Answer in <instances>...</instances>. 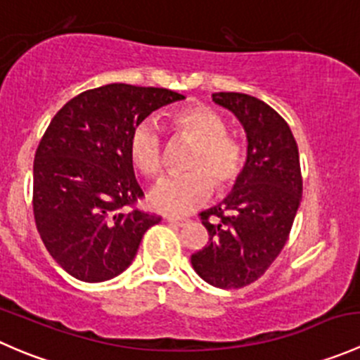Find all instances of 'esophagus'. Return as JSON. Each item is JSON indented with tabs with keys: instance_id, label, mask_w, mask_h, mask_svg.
Instances as JSON below:
<instances>
[{
	"instance_id": "34e87169",
	"label": "esophagus",
	"mask_w": 360,
	"mask_h": 360,
	"mask_svg": "<svg viewBox=\"0 0 360 360\" xmlns=\"http://www.w3.org/2000/svg\"><path fill=\"white\" fill-rule=\"evenodd\" d=\"M165 219L169 221V223H174L177 224V226H184V224L188 223L186 217H177V216H165Z\"/></svg>"
}]
</instances>
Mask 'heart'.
<instances>
[{
	"instance_id": "heart-1",
	"label": "heart",
	"mask_w": 360,
	"mask_h": 360,
	"mask_svg": "<svg viewBox=\"0 0 360 360\" xmlns=\"http://www.w3.org/2000/svg\"><path fill=\"white\" fill-rule=\"evenodd\" d=\"M174 132L195 143L186 162L188 172L163 177L150 191V203L167 214H186L212 195L214 186H230L245 162L240 141L226 134V122L209 106H190L172 118ZM129 155L146 177H157L165 162V141L155 120H141L129 137Z\"/></svg>"
}]
</instances>
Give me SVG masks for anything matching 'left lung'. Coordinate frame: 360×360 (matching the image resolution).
<instances>
[{
  "label": "left lung",
  "mask_w": 360,
  "mask_h": 360,
  "mask_svg": "<svg viewBox=\"0 0 360 360\" xmlns=\"http://www.w3.org/2000/svg\"><path fill=\"white\" fill-rule=\"evenodd\" d=\"M212 101L244 125L248 160L233 191L200 214L209 244L191 264L207 284L238 289L257 281L288 242L303 193L300 153L288 122L266 103L238 92Z\"/></svg>",
  "instance_id": "1"
}]
</instances>
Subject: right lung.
I'll return each instance as SVG.
<instances>
[{
  "label": "right lung",
  "mask_w": 360,
  "mask_h": 360,
  "mask_svg": "<svg viewBox=\"0 0 360 360\" xmlns=\"http://www.w3.org/2000/svg\"><path fill=\"white\" fill-rule=\"evenodd\" d=\"M181 99L169 89L111 83L68 101L43 134L32 167L36 228L78 281L104 282L127 270L162 219L136 207L144 193L129 137L150 112Z\"/></svg>",
  "instance_id": "right-lung-1"
}]
</instances>
